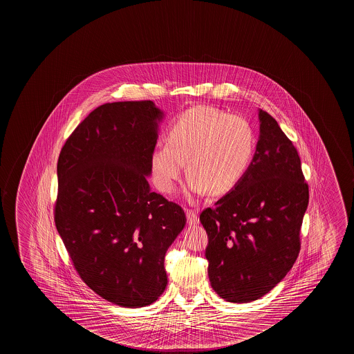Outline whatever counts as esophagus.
<instances>
[{
	"instance_id": "obj_1",
	"label": "esophagus",
	"mask_w": 354,
	"mask_h": 354,
	"mask_svg": "<svg viewBox=\"0 0 354 354\" xmlns=\"http://www.w3.org/2000/svg\"><path fill=\"white\" fill-rule=\"evenodd\" d=\"M186 220L190 226H195L198 223V214L195 209H186Z\"/></svg>"
}]
</instances>
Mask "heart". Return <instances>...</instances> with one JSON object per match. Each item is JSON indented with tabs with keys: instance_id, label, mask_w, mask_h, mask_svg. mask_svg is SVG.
<instances>
[{
	"instance_id": "1",
	"label": "heart",
	"mask_w": 354,
	"mask_h": 354,
	"mask_svg": "<svg viewBox=\"0 0 354 354\" xmlns=\"http://www.w3.org/2000/svg\"><path fill=\"white\" fill-rule=\"evenodd\" d=\"M254 148V131L247 118L197 106L171 123L167 145L151 153L154 184L165 194L174 192L187 162L192 194H226L243 178Z\"/></svg>"
}]
</instances>
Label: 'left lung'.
Instances as JSON below:
<instances>
[{
	"label": "left lung",
	"mask_w": 354,
	"mask_h": 354,
	"mask_svg": "<svg viewBox=\"0 0 354 354\" xmlns=\"http://www.w3.org/2000/svg\"><path fill=\"white\" fill-rule=\"evenodd\" d=\"M261 136L253 160L232 192L200 222L209 244V283L226 301L250 302L268 294L294 266L308 205L301 160L278 122L259 111Z\"/></svg>",
	"instance_id": "8db88e82"
}]
</instances>
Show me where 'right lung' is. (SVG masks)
<instances>
[{"instance_id":"add662e5","label":"right lung","mask_w":354,"mask_h":354,"mask_svg":"<svg viewBox=\"0 0 354 354\" xmlns=\"http://www.w3.org/2000/svg\"><path fill=\"white\" fill-rule=\"evenodd\" d=\"M162 116L149 100L101 104L59 154L57 230L82 281L120 306L162 295L165 253L185 226L184 209L145 179Z\"/></svg>"}]
</instances>
